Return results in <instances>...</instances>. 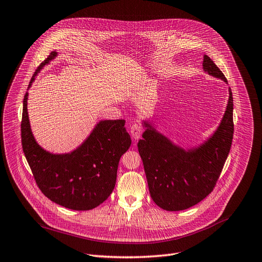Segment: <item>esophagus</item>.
Segmentation results:
<instances>
[{"label":"esophagus","instance_id":"esophagus-1","mask_svg":"<svg viewBox=\"0 0 262 262\" xmlns=\"http://www.w3.org/2000/svg\"><path fill=\"white\" fill-rule=\"evenodd\" d=\"M142 132H143L142 127L140 126V125H138V124L132 125L130 129H129V133H130V135H132V137H133L135 140H138V139L141 137Z\"/></svg>","mask_w":262,"mask_h":262}]
</instances>
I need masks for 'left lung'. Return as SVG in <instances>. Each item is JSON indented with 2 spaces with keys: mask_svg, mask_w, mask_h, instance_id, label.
<instances>
[{
  "mask_svg": "<svg viewBox=\"0 0 262 262\" xmlns=\"http://www.w3.org/2000/svg\"><path fill=\"white\" fill-rule=\"evenodd\" d=\"M203 72L227 83L220 68L203 55ZM213 134L195 146L182 147L159 132L153 122L142 120L145 128L138 142L147 185L153 201L166 211L195 206L213 190L228 157L233 137V98Z\"/></svg>",
  "mask_w": 262,
  "mask_h": 262,
  "instance_id": "obj_1",
  "label": "left lung"
}]
</instances>
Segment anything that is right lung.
<instances>
[{
	"mask_svg": "<svg viewBox=\"0 0 262 262\" xmlns=\"http://www.w3.org/2000/svg\"><path fill=\"white\" fill-rule=\"evenodd\" d=\"M58 52L52 51L34 73L29 89L40 70L50 63ZM27 92L21 122L22 149L37 186L42 194L60 206L88 211L98 207L116 186L121 156L132 144L124 120H103L68 153H52L41 147L32 133L28 113Z\"/></svg>",
	"mask_w": 262,
	"mask_h": 262,
	"instance_id": "1",
	"label": "right lung"
}]
</instances>
